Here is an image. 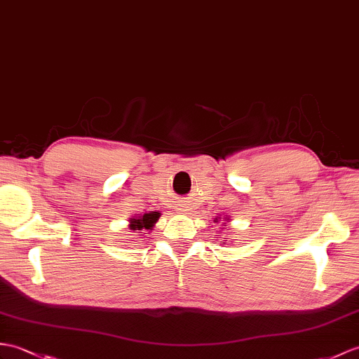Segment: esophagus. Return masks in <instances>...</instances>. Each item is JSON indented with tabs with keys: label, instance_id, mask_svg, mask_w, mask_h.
Wrapping results in <instances>:
<instances>
[{
	"label": "esophagus",
	"instance_id": "obj_1",
	"mask_svg": "<svg viewBox=\"0 0 359 359\" xmlns=\"http://www.w3.org/2000/svg\"><path fill=\"white\" fill-rule=\"evenodd\" d=\"M177 211H179V212H183L185 210H183V208H177Z\"/></svg>",
	"mask_w": 359,
	"mask_h": 359
}]
</instances>
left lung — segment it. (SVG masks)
<instances>
[{"label": "left lung", "instance_id": "obj_1", "mask_svg": "<svg viewBox=\"0 0 359 359\" xmlns=\"http://www.w3.org/2000/svg\"><path fill=\"white\" fill-rule=\"evenodd\" d=\"M220 219H222V217H215V219H214V223H219ZM228 220H229V217H226V222H228ZM222 224H223V226H228V224L224 223V222H223ZM220 243H222V245H228V240H223V241H220Z\"/></svg>", "mask_w": 359, "mask_h": 359}]
</instances>
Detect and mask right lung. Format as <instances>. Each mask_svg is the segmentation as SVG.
<instances>
[{
    "label": "right lung",
    "mask_w": 359,
    "mask_h": 359,
    "mask_svg": "<svg viewBox=\"0 0 359 359\" xmlns=\"http://www.w3.org/2000/svg\"><path fill=\"white\" fill-rule=\"evenodd\" d=\"M159 217H161L159 211H149L145 214L135 215V217L130 219L128 228L131 229V232H136V234H139V236H144L145 231H151L154 228V224L157 220H159Z\"/></svg>",
    "instance_id": "add662e5"
}]
</instances>
